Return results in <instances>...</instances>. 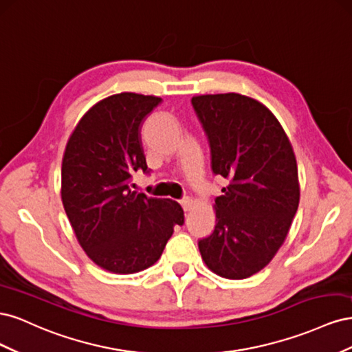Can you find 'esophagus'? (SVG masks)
I'll use <instances>...</instances> for the list:
<instances>
[{
    "label": "esophagus",
    "instance_id": "obj_1",
    "mask_svg": "<svg viewBox=\"0 0 352 352\" xmlns=\"http://www.w3.org/2000/svg\"><path fill=\"white\" fill-rule=\"evenodd\" d=\"M179 202H180V206H182V208L185 211H189L190 207H192V201H190L189 198H184V199H180Z\"/></svg>",
    "mask_w": 352,
    "mask_h": 352
}]
</instances>
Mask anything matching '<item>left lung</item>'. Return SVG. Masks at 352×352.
<instances>
[{"label": "left lung", "mask_w": 352, "mask_h": 352, "mask_svg": "<svg viewBox=\"0 0 352 352\" xmlns=\"http://www.w3.org/2000/svg\"><path fill=\"white\" fill-rule=\"evenodd\" d=\"M211 153V170L229 185L216 198V228L198 241L207 267L245 279L267 265L300 204L292 145L273 113L241 94L190 100Z\"/></svg>", "instance_id": "8db88e82"}]
</instances>
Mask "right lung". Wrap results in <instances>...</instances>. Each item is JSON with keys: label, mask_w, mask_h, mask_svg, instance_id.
<instances>
[{"label": "right lung", "mask_w": 352, "mask_h": 352, "mask_svg": "<svg viewBox=\"0 0 352 352\" xmlns=\"http://www.w3.org/2000/svg\"><path fill=\"white\" fill-rule=\"evenodd\" d=\"M162 101L122 92L97 102L73 131L63 157L61 199L74 235L95 264L113 273L150 267L173 226L184 225L176 201L132 189L135 172L150 173L141 127Z\"/></svg>", "instance_id": "obj_1"}]
</instances>
